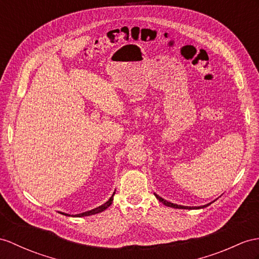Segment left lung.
Returning a JSON list of instances; mask_svg holds the SVG:
<instances>
[{
    "mask_svg": "<svg viewBox=\"0 0 259 259\" xmlns=\"http://www.w3.org/2000/svg\"><path fill=\"white\" fill-rule=\"evenodd\" d=\"M155 197L158 199L161 203H163L165 205H167V206H170V207H175V209H186V210H194V209H203V207H206L207 205H210L211 203H207V204H204V205H200V206H186V205H178V204H176V203H171V202H169V201H167V200H165V199H162L161 197H159L158 194H156L155 193ZM215 201V200H214ZM213 201V202H214Z\"/></svg>",
    "mask_w": 259,
    "mask_h": 259,
    "instance_id": "left-lung-1",
    "label": "left lung"
}]
</instances>
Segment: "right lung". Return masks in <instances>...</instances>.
<instances>
[{"mask_svg":"<svg viewBox=\"0 0 259 259\" xmlns=\"http://www.w3.org/2000/svg\"><path fill=\"white\" fill-rule=\"evenodd\" d=\"M114 194H115V192H113L112 197H111L108 201H106L105 203H103L102 205H100V206L96 207V209H92V210H90V211H87V212H83V213L75 214V215H72V217H75V218L89 217V215H93V214H97V213H100V212H102V211L106 210V209H108V207L112 204V202H113V197H114ZM60 213H61V214H65V215H67V217H70V214H68V213H64V212H60Z\"/></svg>","mask_w":259,"mask_h":259,"instance_id":"add662e5","label":"right lung"}]
</instances>
